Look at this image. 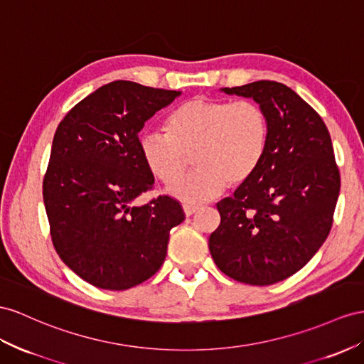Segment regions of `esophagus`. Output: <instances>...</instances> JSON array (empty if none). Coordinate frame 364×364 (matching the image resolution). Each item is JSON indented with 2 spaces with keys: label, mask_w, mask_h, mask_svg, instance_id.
<instances>
[{
  "label": "esophagus",
  "mask_w": 364,
  "mask_h": 364,
  "mask_svg": "<svg viewBox=\"0 0 364 364\" xmlns=\"http://www.w3.org/2000/svg\"><path fill=\"white\" fill-rule=\"evenodd\" d=\"M183 209H184L186 217H192L193 213H197V212L200 210V208H198V206H189V204H184Z\"/></svg>",
  "instance_id": "34e87169"
}]
</instances>
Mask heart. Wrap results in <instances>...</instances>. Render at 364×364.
<instances>
[{
    "mask_svg": "<svg viewBox=\"0 0 364 364\" xmlns=\"http://www.w3.org/2000/svg\"><path fill=\"white\" fill-rule=\"evenodd\" d=\"M166 130L139 135V154L164 184L178 181L192 156L197 171L169 191L191 204L217 198L228 184L238 188L252 178L263 164L271 135L269 117L258 102L204 97L176 107L166 121Z\"/></svg>",
    "mask_w": 364,
    "mask_h": 364,
    "instance_id": "b5f03b06",
    "label": "heart"
}]
</instances>
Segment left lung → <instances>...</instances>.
Wrapping results in <instances>:
<instances>
[{"label":"left lung","mask_w":364,"mask_h":364,"mask_svg":"<svg viewBox=\"0 0 364 364\" xmlns=\"http://www.w3.org/2000/svg\"><path fill=\"white\" fill-rule=\"evenodd\" d=\"M221 90L258 102L271 135L257 173L217 204L221 223L209 250L223 274L269 286L300 271L328 238L338 166L324 121L291 87L262 80Z\"/></svg>","instance_id":"obj_1"}]
</instances>
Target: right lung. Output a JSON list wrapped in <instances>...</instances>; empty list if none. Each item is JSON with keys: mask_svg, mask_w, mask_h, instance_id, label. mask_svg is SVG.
<instances>
[{"mask_svg": "<svg viewBox=\"0 0 364 364\" xmlns=\"http://www.w3.org/2000/svg\"><path fill=\"white\" fill-rule=\"evenodd\" d=\"M180 95L112 81L73 106L57 127L43 181L50 235L64 264L92 286L126 291L164 263L169 232L184 212L167 195L132 204L155 181L138 134Z\"/></svg>", "mask_w": 364, "mask_h": 364, "instance_id": "1", "label": "right lung"}]
</instances>
